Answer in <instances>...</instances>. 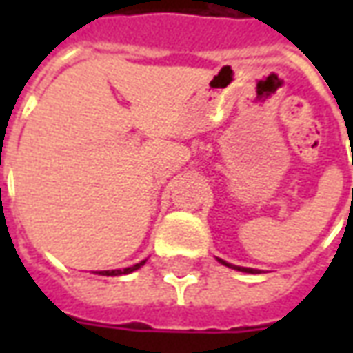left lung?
<instances>
[{
	"mask_svg": "<svg viewBox=\"0 0 353 353\" xmlns=\"http://www.w3.org/2000/svg\"><path fill=\"white\" fill-rule=\"evenodd\" d=\"M221 261V259H219ZM223 265H227V266H230V268H236V270H240V272H255V270H253V268H244V266H236V265H229V263H225V261H221Z\"/></svg>",
	"mask_w": 353,
	"mask_h": 353,
	"instance_id": "1",
	"label": "left lung"
}]
</instances>
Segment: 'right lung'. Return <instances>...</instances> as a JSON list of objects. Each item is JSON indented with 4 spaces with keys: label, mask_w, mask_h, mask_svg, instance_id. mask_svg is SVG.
Returning a JSON list of instances; mask_svg holds the SVG:
<instances>
[{
    "label": "right lung",
    "mask_w": 353,
    "mask_h": 353,
    "mask_svg": "<svg viewBox=\"0 0 353 353\" xmlns=\"http://www.w3.org/2000/svg\"><path fill=\"white\" fill-rule=\"evenodd\" d=\"M145 265V261H141V263H138V265L134 266H128V268H123V270H100L98 274H101V276H121V274H130L134 272V270H138L139 266Z\"/></svg>",
    "instance_id": "obj_1"
}]
</instances>
